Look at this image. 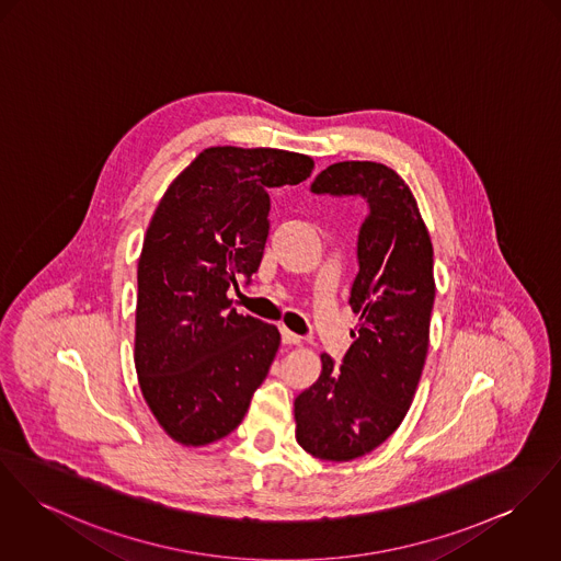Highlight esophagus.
Masks as SVG:
<instances>
[{
	"instance_id": "1",
	"label": "esophagus",
	"mask_w": 561,
	"mask_h": 561,
	"mask_svg": "<svg viewBox=\"0 0 561 561\" xmlns=\"http://www.w3.org/2000/svg\"><path fill=\"white\" fill-rule=\"evenodd\" d=\"M282 342L288 345L301 344V335H297V333H293L290 329L282 327Z\"/></svg>"
}]
</instances>
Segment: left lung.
I'll use <instances>...</instances> for the list:
<instances>
[{"label":"left lung","instance_id":"left-lung-1","mask_svg":"<svg viewBox=\"0 0 561 561\" xmlns=\"http://www.w3.org/2000/svg\"><path fill=\"white\" fill-rule=\"evenodd\" d=\"M311 192L360 196L369 209L350 290L360 316L354 342L342 365L322 354L320 378L295 399L302 448L324 461H352L378 448L412 405L430 350L433 245L410 187L385 164H331Z\"/></svg>","mask_w":561,"mask_h":561}]
</instances>
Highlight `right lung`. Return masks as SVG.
<instances>
[{"mask_svg": "<svg viewBox=\"0 0 561 561\" xmlns=\"http://www.w3.org/2000/svg\"><path fill=\"white\" fill-rule=\"evenodd\" d=\"M313 160L282 149L209 147L174 179L138 259L134 365L162 430L183 446L234 432L279 347V331L241 316L228 288L250 284L268 237L271 187Z\"/></svg>", "mask_w": 561, "mask_h": 561, "instance_id": "right-lung-1", "label": "right lung"}]
</instances>
